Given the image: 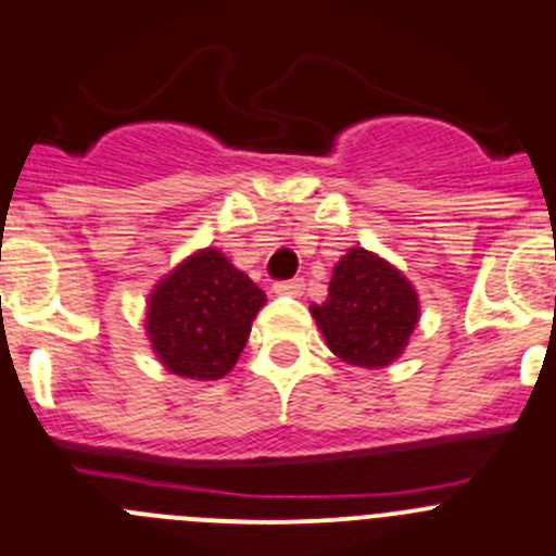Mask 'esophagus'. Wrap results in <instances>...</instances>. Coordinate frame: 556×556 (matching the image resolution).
<instances>
[{"label":"esophagus","instance_id":"1","mask_svg":"<svg viewBox=\"0 0 556 556\" xmlns=\"http://www.w3.org/2000/svg\"><path fill=\"white\" fill-rule=\"evenodd\" d=\"M304 279H288V282L274 285V293L277 295H302Z\"/></svg>","mask_w":556,"mask_h":556}]
</instances>
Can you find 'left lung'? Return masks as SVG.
I'll use <instances>...</instances> for the list:
<instances>
[{"mask_svg": "<svg viewBox=\"0 0 556 556\" xmlns=\"http://www.w3.org/2000/svg\"><path fill=\"white\" fill-rule=\"evenodd\" d=\"M309 313L331 354L378 370L406 351L419 320V299L392 263L356 247L334 266L326 302L313 304Z\"/></svg>", "mask_w": 556, "mask_h": 556, "instance_id": "8db88e82", "label": "left lung"}]
</instances>
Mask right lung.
<instances>
[{
	"mask_svg": "<svg viewBox=\"0 0 556 556\" xmlns=\"http://www.w3.org/2000/svg\"><path fill=\"white\" fill-rule=\"evenodd\" d=\"M263 293L219 249L189 254L148 299L144 329L153 354L169 372L216 381L236 367Z\"/></svg>",
	"mask_w": 556,
	"mask_h": 556,
	"instance_id": "add662e5",
	"label": "right lung"
}]
</instances>
